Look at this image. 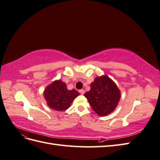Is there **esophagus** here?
Instances as JSON below:
<instances>
[{
  "mask_svg": "<svg viewBox=\"0 0 160 160\" xmlns=\"http://www.w3.org/2000/svg\"><path fill=\"white\" fill-rule=\"evenodd\" d=\"M79 93L81 94V95H83L85 93V90L84 89H80L79 90Z\"/></svg>",
  "mask_w": 160,
  "mask_h": 160,
  "instance_id": "1",
  "label": "esophagus"
}]
</instances>
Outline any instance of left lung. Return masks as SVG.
I'll list each match as a JSON object with an SVG mask.
<instances>
[{"mask_svg": "<svg viewBox=\"0 0 160 160\" xmlns=\"http://www.w3.org/2000/svg\"><path fill=\"white\" fill-rule=\"evenodd\" d=\"M92 109L99 116L112 113L117 107L121 92L114 81L108 75L97 77L91 83V89L84 94Z\"/></svg>", "mask_w": 160, "mask_h": 160, "instance_id": "1", "label": "left lung"}]
</instances>
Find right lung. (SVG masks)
Returning a JSON list of instances; mask_svg holds the SVG:
<instances>
[{
	"instance_id": "obj_1",
	"label": "right lung",
	"mask_w": 160,
	"mask_h": 160,
	"mask_svg": "<svg viewBox=\"0 0 160 160\" xmlns=\"http://www.w3.org/2000/svg\"><path fill=\"white\" fill-rule=\"evenodd\" d=\"M43 95L49 107L55 111H65L79 93L75 89H67V85L61 80H55L45 88Z\"/></svg>"
}]
</instances>
